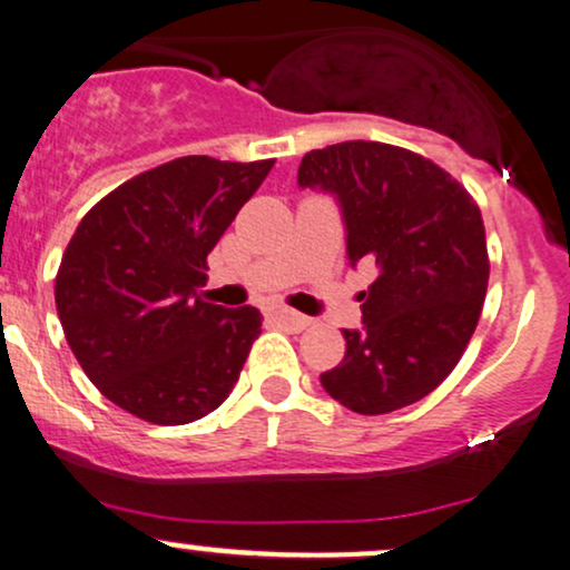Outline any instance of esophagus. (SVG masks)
Masks as SVG:
<instances>
[{"label": "esophagus", "instance_id": "34e87169", "mask_svg": "<svg viewBox=\"0 0 570 570\" xmlns=\"http://www.w3.org/2000/svg\"><path fill=\"white\" fill-rule=\"evenodd\" d=\"M269 320L277 322L279 327L293 330V333H301V330H306L308 325H312V320L304 317V314H298V312H291V308H272Z\"/></svg>", "mask_w": 570, "mask_h": 570}]
</instances>
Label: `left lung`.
Wrapping results in <instances>:
<instances>
[{"label": "left lung", "instance_id": "8db88e82", "mask_svg": "<svg viewBox=\"0 0 570 570\" xmlns=\"http://www.w3.org/2000/svg\"><path fill=\"white\" fill-rule=\"evenodd\" d=\"M298 187L333 195L348 264L377 266L360 293L362 327L343 330L346 356L322 372V389L360 414L420 402L479 325L489 285L479 206L428 158L362 139L306 153Z\"/></svg>", "mask_w": 570, "mask_h": 570}]
</instances>
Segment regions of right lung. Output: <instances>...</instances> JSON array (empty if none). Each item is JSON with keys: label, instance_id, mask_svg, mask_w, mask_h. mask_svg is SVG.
Instances as JSON below:
<instances>
[{"label": "right lung", "instance_id": "add662e5", "mask_svg": "<svg viewBox=\"0 0 570 570\" xmlns=\"http://www.w3.org/2000/svg\"><path fill=\"white\" fill-rule=\"evenodd\" d=\"M274 160L187 156L124 181L83 216L62 253L55 304L66 341L105 399L156 425L214 412L262 314L195 298L206 258Z\"/></svg>", "mask_w": 570, "mask_h": 570}]
</instances>
